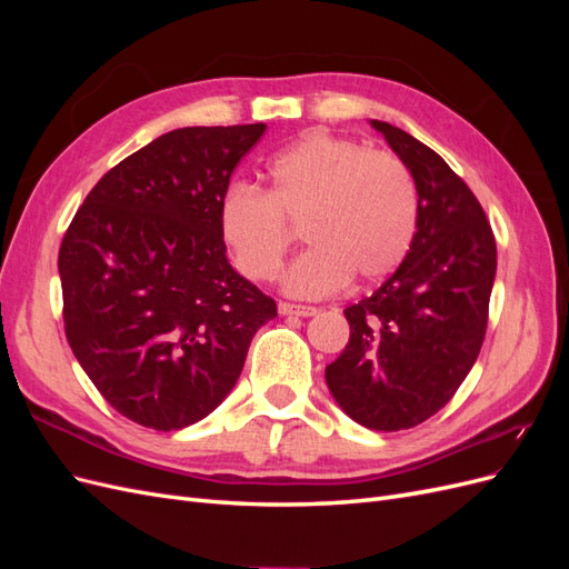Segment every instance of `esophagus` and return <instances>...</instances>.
<instances>
[{"instance_id":"34e87169","label":"esophagus","mask_w":569,"mask_h":569,"mask_svg":"<svg viewBox=\"0 0 569 569\" xmlns=\"http://www.w3.org/2000/svg\"><path fill=\"white\" fill-rule=\"evenodd\" d=\"M278 311L280 316H301V318H311L318 313L316 306H299V303H287V301H280L278 303Z\"/></svg>"}]
</instances>
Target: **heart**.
<instances>
[{"label":"heart","mask_w":569,"mask_h":569,"mask_svg":"<svg viewBox=\"0 0 569 569\" xmlns=\"http://www.w3.org/2000/svg\"><path fill=\"white\" fill-rule=\"evenodd\" d=\"M268 176L270 192L239 182L220 199L222 239L247 278L268 282L280 272L295 242L288 221L303 224L311 244L282 278L291 297L335 295L349 278L382 280L406 261L420 226V192L396 153L311 130L270 161Z\"/></svg>","instance_id":"obj_1"}]
</instances>
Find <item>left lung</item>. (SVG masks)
Listing matches in <instances>:
<instances>
[{"label":"left lung","mask_w":569,"mask_h":569,"mask_svg":"<svg viewBox=\"0 0 569 569\" xmlns=\"http://www.w3.org/2000/svg\"><path fill=\"white\" fill-rule=\"evenodd\" d=\"M370 126L416 178L420 226L391 278L343 311L351 337L325 380L351 420L399 432L439 412L472 370L487 335L496 239L437 151L385 120Z\"/></svg>","instance_id":"1"}]
</instances>
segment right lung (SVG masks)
<instances>
[{"instance_id":"1","label":"right lung","mask_w":569,"mask_h":569,"mask_svg":"<svg viewBox=\"0 0 569 569\" xmlns=\"http://www.w3.org/2000/svg\"><path fill=\"white\" fill-rule=\"evenodd\" d=\"M263 123L180 128L113 166L59 249L66 339L128 420L170 432L232 391L278 306L226 256L220 199Z\"/></svg>"}]
</instances>
